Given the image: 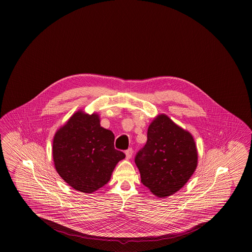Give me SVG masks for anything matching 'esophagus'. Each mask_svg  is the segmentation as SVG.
Wrapping results in <instances>:
<instances>
[{
	"label": "esophagus",
	"mask_w": 252,
	"mask_h": 252,
	"mask_svg": "<svg viewBox=\"0 0 252 252\" xmlns=\"http://www.w3.org/2000/svg\"><path fill=\"white\" fill-rule=\"evenodd\" d=\"M132 154H133V149H132V148H128L127 150H126V158H130L132 157Z\"/></svg>",
	"instance_id": "obj_1"
}]
</instances>
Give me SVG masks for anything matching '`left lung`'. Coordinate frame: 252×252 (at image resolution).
I'll return each instance as SVG.
<instances>
[{
    "label": "left lung",
    "mask_w": 252,
    "mask_h": 252,
    "mask_svg": "<svg viewBox=\"0 0 252 252\" xmlns=\"http://www.w3.org/2000/svg\"><path fill=\"white\" fill-rule=\"evenodd\" d=\"M142 183L158 197L178 192L197 165L192 136L166 115H158L147 130V142L135 156Z\"/></svg>",
    "instance_id": "8db88e82"
}]
</instances>
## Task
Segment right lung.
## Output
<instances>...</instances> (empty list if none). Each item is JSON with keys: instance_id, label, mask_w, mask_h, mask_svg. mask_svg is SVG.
Listing matches in <instances>:
<instances>
[{"instance_id": "right-lung-1", "label": "right lung", "mask_w": 252, "mask_h": 252, "mask_svg": "<svg viewBox=\"0 0 252 252\" xmlns=\"http://www.w3.org/2000/svg\"><path fill=\"white\" fill-rule=\"evenodd\" d=\"M125 157L114 147V134L100 126L96 114L77 111L54 137L56 169L80 192H94L107 184L115 165Z\"/></svg>"}]
</instances>
